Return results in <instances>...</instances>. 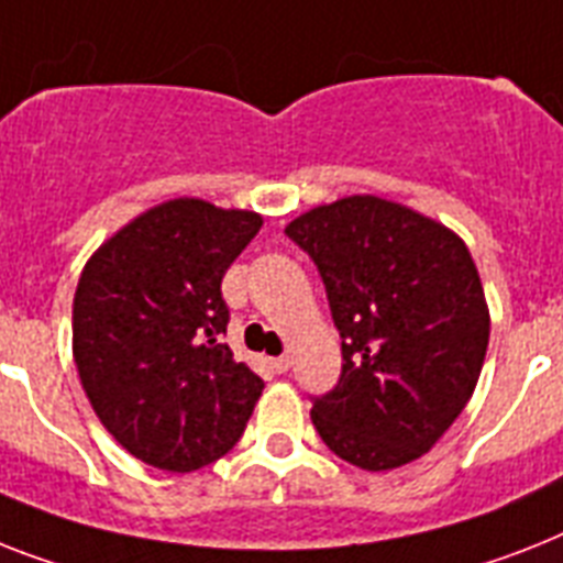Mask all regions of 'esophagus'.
Masks as SVG:
<instances>
[{
    "label": "esophagus",
    "instance_id": "1",
    "mask_svg": "<svg viewBox=\"0 0 563 563\" xmlns=\"http://www.w3.org/2000/svg\"><path fill=\"white\" fill-rule=\"evenodd\" d=\"M271 368L276 371V374H285V371H290V356H276V360H271Z\"/></svg>",
    "mask_w": 563,
    "mask_h": 563
}]
</instances>
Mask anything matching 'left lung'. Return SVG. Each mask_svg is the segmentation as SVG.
<instances>
[{
  "label": "left lung",
  "instance_id": "1",
  "mask_svg": "<svg viewBox=\"0 0 563 563\" xmlns=\"http://www.w3.org/2000/svg\"><path fill=\"white\" fill-rule=\"evenodd\" d=\"M285 232L319 267L342 336V376L310 411L319 438L368 472L422 457L475 394L489 345L468 247L376 195L308 209Z\"/></svg>",
  "mask_w": 563,
  "mask_h": 563
}]
</instances>
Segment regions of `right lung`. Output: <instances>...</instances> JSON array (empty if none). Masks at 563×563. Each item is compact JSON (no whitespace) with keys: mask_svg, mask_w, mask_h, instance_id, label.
<instances>
[{"mask_svg":"<svg viewBox=\"0 0 563 563\" xmlns=\"http://www.w3.org/2000/svg\"><path fill=\"white\" fill-rule=\"evenodd\" d=\"M262 224L250 209L172 198L82 267L74 365L106 431L148 466L184 475L218 460L262 397V376L221 342V278Z\"/></svg>","mask_w":563,"mask_h":563,"instance_id":"add662e5","label":"right lung"}]
</instances>
